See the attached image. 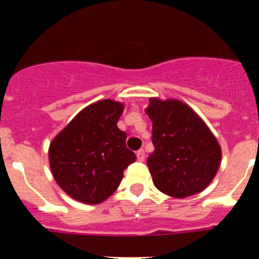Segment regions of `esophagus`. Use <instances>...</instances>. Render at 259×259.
<instances>
[{
	"label": "esophagus",
	"instance_id": "obj_1",
	"mask_svg": "<svg viewBox=\"0 0 259 259\" xmlns=\"http://www.w3.org/2000/svg\"><path fill=\"white\" fill-rule=\"evenodd\" d=\"M137 160L138 161H144L145 160V152H144V149H140L137 152Z\"/></svg>",
	"mask_w": 259,
	"mask_h": 259
}]
</instances>
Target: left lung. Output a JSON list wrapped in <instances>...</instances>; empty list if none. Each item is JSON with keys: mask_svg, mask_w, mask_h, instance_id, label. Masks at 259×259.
<instances>
[{"mask_svg": "<svg viewBox=\"0 0 259 259\" xmlns=\"http://www.w3.org/2000/svg\"><path fill=\"white\" fill-rule=\"evenodd\" d=\"M145 113L153 123L154 152L148 166L154 185L177 199L201 192L221 165L217 138L191 107L176 99L152 98Z\"/></svg>", "mask_w": 259, "mask_h": 259, "instance_id": "8db88e82", "label": "left lung"}]
</instances>
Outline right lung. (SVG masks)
<instances>
[{
    "mask_svg": "<svg viewBox=\"0 0 259 259\" xmlns=\"http://www.w3.org/2000/svg\"><path fill=\"white\" fill-rule=\"evenodd\" d=\"M119 102L103 99L83 109L50 146V165L60 188L86 204L106 200L119 187L123 170L136 161L117 122Z\"/></svg>",
    "mask_w": 259,
    "mask_h": 259,
    "instance_id": "obj_1",
    "label": "right lung"
}]
</instances>
